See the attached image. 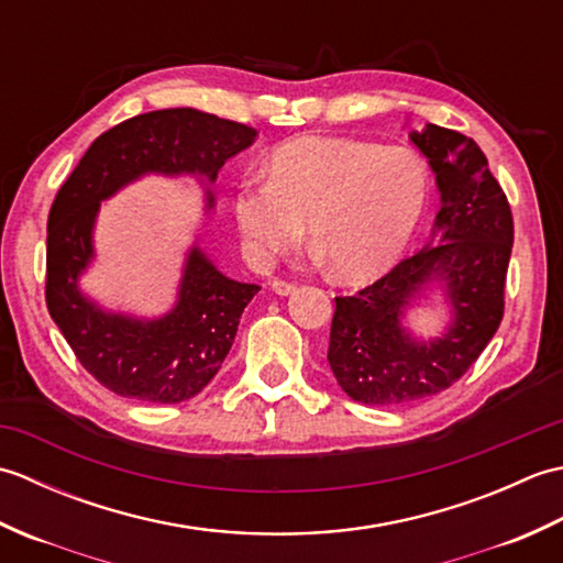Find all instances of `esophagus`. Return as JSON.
<instances>
[{
    "instance_id": "obj_1",
    "label": "esophagus",
    "mask_w": 563,
    "mask_h": 563,
    "mask_svg": "<svg viewBox=\"0 0 563 563\" xmlns=\"http://www.w3.org/2000/svg\"><path fill=\"white\" fill-rule=\"evenodd\" d=\"M271 288H273L275 295L285 297V295H292V292L297 290V285H295V283H288V280H273Z\"/></svg>"
}]
</instances>
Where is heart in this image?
<instances>
[{"label":"heart","instance_id":"b5f03b06","mask_svg":"<svg viewBox=\"0 0 563 563\" xmlns=\"http://www.w3.org/2000/svg\"><path fill=\"white\" fill-rule=\"evenodd\" d=\"M430 198V172L409 147L300 137L273 150L268 181L239 178L232 218L251 263L266 266L305 234L343 283L397 266Z\"/></svg>","mask_w":563,"mask_h":563}]
</instances>
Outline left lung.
Instances as JSON below:
<instances>
[{"mask_svg": "<svg viewBox=\"0 0 563 563\" xmlns=\"http://www.w3.org/2000/svg\"><path fill=\"white\" fill-rule=\"evenodd\" d=\"M435 174L440 212L433 236L385 278L336 297L329 365L341 389L367 406H401L452 387L494 339L504 319L512 214L504 188L472 137L428 123L411 130ZM440 291L449 327L416 338L405 314Z\"/></svg>", "mask_w": 563, "mask_h": 563, "instance_id": "left-lung-1", "label": "left lung"}]
</instances>
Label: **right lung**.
<instances>
[{"label": "right lung", "mask_w": 563, "mask_h": 563, "mask_svg": "<svg viewBox=\"0 0 563 563\" xmlns=\"http://www.w3.org/2000/svg\"><path fill=\"white\" fill-rule=\"evenodd\" d=\"M256 135L244 123L196 109L150 111L93 140L57 190L47 214V312L77 361L106 389L142 404L196 397L218 375L244 307L261 288L227 278L196 236L169 312L135 317L101 307L79 288L97 258L93 230L101 202L142 176H194L210 212L214 178Z\"/></svg>", "instance_id": "1"}]
</instances>
